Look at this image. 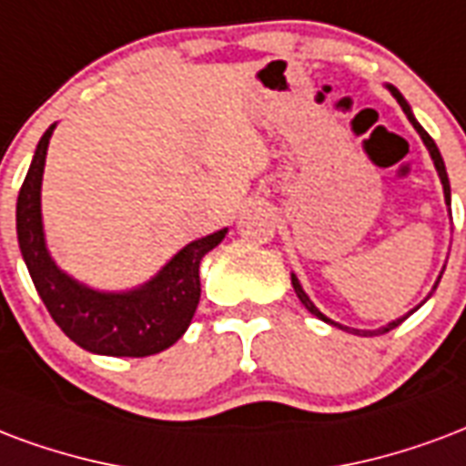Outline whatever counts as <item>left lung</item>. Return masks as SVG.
Instances as JSON below:
<instances>
[{
	"label": "left lung",
	"instance_id": "8db88e82",
	"mask_svg": "<svg viewBox=\"0 0 466 466\" xmlns=\"http://www.w3.org/2000/svg\"><path fill=\"white\" fill-rule=\"evenodd\" d=\"M385 88H388V91L392 93V98H395V101L400 103V108L405 110V116H408V120H410V123H412V127H415V130H417V136L422 137V143H425V147H427V150H430V157H432V163H435L437 175H440V182H442L444 202H447V207H450V202H452V198H450V195H452V192H450V177H447V170H444V160H442V155H440V147L435 146V140L430 137V133H427L425 127L417 123V118H415V116H412V108H410V103L405 101V98H402V93H400L398 88H395V86H390V84H385ZM442 274H444V268H442V271H440V277H437L435 286H432V291L427 294V299L435 294V289H437V284H440V279H442ZM291 286H294V291H296V296H299V301H301L303 306H306V309H309V311H311L313 316H316V319H320V320H323V323H330V326H336V329H340V330H350V333H356V336H380V333H388V330H392V329H395V326H400L402 320L408 319L410 313H415L417 309H420V306H422V303L427 301V299H425V301L420 303V306H415L412 311L405 313L402 319L390 320V323H388V326H382V329H378V330H358V329H348V326H340V323H336V320H330L329 316H326V313H320L319 309H316V303H313L311 299H309V294L303 291L301 281L296 279V274H291Z\"/></svg>",
	"mask_w": 466,
	"mask_h": 466
}]
</instances>
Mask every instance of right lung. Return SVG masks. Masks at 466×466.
Masks as SVG:
<instances>
[{"instance_id": "obj_1", "label": "right lung", "mask_w": 466, "mask_h": 466, "mask_svg": "<svg viewBox=\"0 0 466 466\" xmlns=\"http://www.w3.org/2000/svg\"><path fill=\"white\" fill-rule=\"evenodd\" d=\"M54 126L41 136L16 199V237L24 264L51 319L76 346L96 356L146 358L182 339L199 303V261L227 229L182 247L150 281L127 291H98L51 259L41 219V180Z\"/></svg>"}]
</instances>
